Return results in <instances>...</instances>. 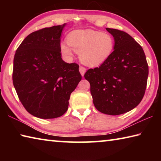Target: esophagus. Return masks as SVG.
<instances>
[{
  "mask_svg": "<svg viewBox=\"0 0 161 161\" xmlns=\"http://www.w3.org/2000/svg\"><path fill=\"white\" fill-rule=\"evenodd\" d=\"M79 70H80V72L81 75L83 77V76L84 75V73L86 72V68L82 67V66H80V69H79Z\"/></svg>",
  "mask_w": 161,
  "mask_h": 161,
  "instance_id": "obj_1",
  "label": "esophagus"
}]
</instances>
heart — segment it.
Instances as JSON below:
<instances>
[{"label":"heart","instance_id":"b5f03b06","mask_svg":"<svg viewBox=\"0 0 161 161\" xmlns=\"http://www.w3.org/2000/svg\"><path fill=\"white\" fill-rule=\"evenodd\" d=\"M67 42L69 45L65 43L60 45L61 52L65 58H70L75 50L80 53V60L91 67L98 66L107 61L114 48L112 35L107 32L91 29L71 32L68 35Z\"/></svg>","mask_w":161,"mask_h":161}]
</instances>
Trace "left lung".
Returning a JSON list of instances; mask_svg holds the SVG:
<instances>
[{"label": "left lung", "instance_id": "left-lung-1", "mask_svg": "<svg viewBox=\"0 0 161 161\" xmlns=\"http://www.w3.org/2000/svg\"><path fill=\"white\" fill-rule=\"evenodd\" d=\"M114 38L107 61L84 75L90 83L94 107L108 115H119L139 104L145 94L148 65L141 46L126 32L106 28Z\"/></svg>", "mask_w": 161, "mask_h": 161}]
</instances>
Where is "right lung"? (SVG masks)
I'll return each mask as SVG.
<instances>
[{
  "label": "right lung",
  "instance_id": "1",
  "mask_svg": "<svg viewBox=\"0 0 161 161\" xmlns=\"http://www.w3.org/2000/svg\"><path fill=\"white\" fill-rule=\"evenodd\" d=\"M65 25L32 32L15 52L13 85L27 111L37 118L63 115L71 93L81 80L79 65L62 59L60 37Z\"/></svg>",
  "mask_w": 161,
  "mask_h": 161
}]
</instances>
